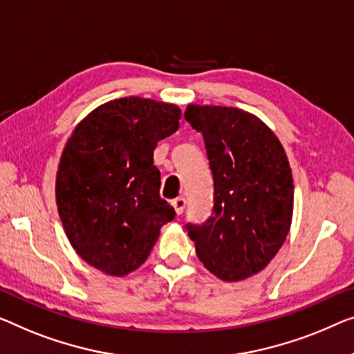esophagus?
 <instances>
[{
    "label": "esophagus",
    "instance_id": "esophagus-1",
    "mask_svg": "<svg viewBox=\"0 0 354 354\" xmlns=\"http://www.w3.org/2000/svg\"><path fill=\"white\" fill-rule=\"evenodd\" d=\"M171 205H173V208H175L176 213H178V214H181L183 211H184V208H186V198H184L183 195H179V197L173 198Z\"/></svg>",
    "mask_w": 354,
    "mask_h": 354
}]
</instances>
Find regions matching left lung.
<instances>
[{
  "label": "left lung",
  "instance_id": "left-lung-1",
  "mask_svg": "<svg viewBox=\"0 0 354 354\" xmlns=\"http://www.w3.org/2000/svg\"><path fill=\"white\" fill-rule=\"evenodd\" d=\"M184 118L203 136L213 173V214L186 225L198 259L224 281L256 275L291 227L294 184L275 133L246 111L189 104Z\"/></svg>",
  "mask_w": 354,
  "mask_h": 354
}]
</instances>
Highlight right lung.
Instances as JSON below:
<instances>
[{
	"label": "right lung",
	"mask_w": 354,
	"mask_h": 354,
	"mask_svg": "<svg viewBox=\"0 0 354 354\" xmlns=\"http://www.w3.org/2000/svg\"><path fill=\"white\" fill-rule=\"evenodd\" d=\"M179 119L175 104L119 98L81 120L63 149L55 183L63 229L77 254L106 275L136 270L175 219L160 198L154 149Z\"/></svg>",
	"instance_id": "obj_1"
}]
</instances>
